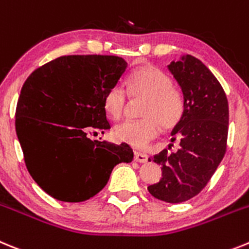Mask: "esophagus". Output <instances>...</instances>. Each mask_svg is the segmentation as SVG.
<instances>
[{
    "label": "esophagus",
    "mask_w": 249,
    "mask_h": 249,
    "mask_svg": "<svg viewBox=\"0 0 249 249\" xmlns=\"http://www.w3.org/2000/svg\"><path fill=\"white\" fill-rule=\"evenodd\" d=\"M134 160H135L136 162L145 163L147 161V155H145V154H142V152L135 151L134 152Z\"/></svg>",
    "instance_id": "obj_1"
}]
</instances>
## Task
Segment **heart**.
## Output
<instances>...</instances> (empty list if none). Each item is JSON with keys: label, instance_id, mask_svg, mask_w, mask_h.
I'll use <instances>...</instances> for the list:
<instances>
[{"label": "heart", "instance_id": "heart-1", "mask_svg": "<svg viewBox=\"0 0 249 249\" xmlns=\"http://www.w3.org/2000/svg\"><path fill=\"white\" fill-rule=\"evenodd\" d=\"M126 91L134 100L144 99L140 120H127L114 130V138L134 149H145L160 131L171 129L185 113L182 91L172 86L169 75L151 64L135 69L126 80ZM104 108L111 119L118 120L127 108V97L122 87H113L105 94Z\"/></svg>", "mask_w": 249, "mask_h": 249}]
</instances>
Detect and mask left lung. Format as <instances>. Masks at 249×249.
Wrapping results in <instances>:
<instances>
[{"label": "left lung", "mask_w": 249, "mask_h": 249, "mask_svg": "<svg viewBox=\"0 0 249 249\" xmlns=\"http://www.w3.org/2000/svg\"><path fill=\"white\" fill-rule=\"evenodd\" d=\"M167 68L185 97V113L171 133V141H180V147L154 156L162 178L147 190L158 200L180 203L202 191L225 156L228 102L219 82L200 59L186 54Z\"/></svg>", "instance_id": "1"}]
</instances>
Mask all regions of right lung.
<instances>
[{
    "instance_id": "obj_1",
    "label": "right lung",
    "mask_w": 249,
    "mask_h": 249,
    "mask_svg": "<svg viewBox=\"0 0 249 249\" xmlns=\"http://www.w3.org/2000/svg\"><path fill=\"white\" fill-rule=\"evenodd\" d=\"M127 63L116 55H63L27 78L16 108V133L33 180L53 198L82 202L134 158L126 144L90 140L110 129L105 94Z\"/></svg>"
}]
</instances>
